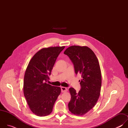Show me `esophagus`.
Instances as JSON below:
<instances>
[{
	"instance_id": "1",
	"label": "esophagus",
	"mask_w": 128,
	"mask_h": 128,
	"mask_svg": "<svg viewBox=\"0 0 128 128\" xmlns=\"http://www.w3.org/2000/svg\"><path fill=\"white\" fill-rule=\"evenodd\" d=\"M61 92H62V93L65 92H66V91L67 90V88L66 87L62 86V87H61Z\"/></svg>"
}]
</instances>
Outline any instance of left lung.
Segmentation results:
<instances>
[{
    "instance_id": "8db88e82",
    "label": "left lung",
    "mask_w": 128,
    "mask_h": 128,
    "mask_svg": "<svg viewBox=\"0 0 128 128\" xmlns=\"http://www.w3.org/2000/svg\"><path fill=\"white\" fill-rule=\"evenodd\" d=\"M64 54L74 64L76 74H81L78 93L74 88H69L71 98L68 108L71 113L82 116L93 108L100 94L102 79L99 62L93 51L87 46H73Z\"/></svg>"
}]
</instances>
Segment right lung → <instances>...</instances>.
<instances>
[{
  "instance_id": "add662e5",
  "label": "right lung",
  "mask_w": 128,
  "mask_h": 128,
  "mask_svg": "<svg viewBox=\"0 0 128 128\" xmlns=\"http://www.w3.org/2000/svg\"><path fill=\"white\" fill-rule=\"evenodd\" d=\"M65 46L44 48L29 62L24 79V94L32 112L40 116L50 114L61 93L59 86L46 83L60 53Z\"/></svg>"
}]
</instances>
